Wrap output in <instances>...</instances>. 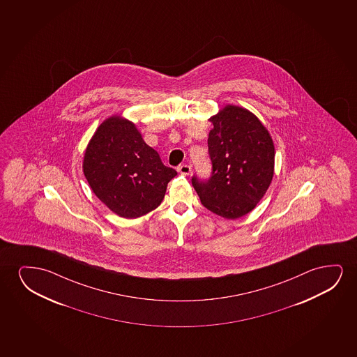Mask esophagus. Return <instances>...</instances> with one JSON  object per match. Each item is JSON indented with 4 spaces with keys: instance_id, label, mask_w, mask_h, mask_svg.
<instances>
[{
    "instance_id": "esophagus-1",
    "label": "esophagus",
    "mask_w": 357,
    "mask_h": 357,
    "mask_svg": "<svg viewBox=\"0 0 357 357\" xmlns=\"http://www.w3.org/2000/svg\"><path fill=\"white\" fill-rule=\"evenodd\" d=\"M178 172L184 176H189L191 173V166L190 165H181L178 167Z\"/></svg>"
}]
</instances>
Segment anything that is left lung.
<instances>
[{"instance_id": "8db88e82", "label": "left lung", "mask_w": 357, "mask_h": 357, "mask_svg": "<svg viewBox=\"0 0 357 357\" xmlns=\"http://www.w3.org/2000/svg\"><path fill=\"white\" fill-rule=\"evenodd\" d=\"M208 155L212 173L191 183L202 205L227 220L254 210L274 173V145L268 130L246 108L227 105L210 118Z\"/></svg>"}]
</instances>
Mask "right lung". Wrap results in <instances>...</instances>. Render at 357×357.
Returning <instances> with one entry per match:
<instances>
[{
  "label": "right lung",
  "mask_w": 357,
  "mask_h": 357,
  "mask_svg": "<svg viewBox=\"0 0 357 357\" xmlns=\"http://www.w3.org/2000/svg\"><path fill=\"white\" fill-rule=\"evenodd\" d=\"M83 171L93 194L123 218H137L161 205L167 184L176 176L135 124L121 116L98 128L85 150Z\"/></svg>",
  "instance_id": "obj_1"
}]
</instances>
